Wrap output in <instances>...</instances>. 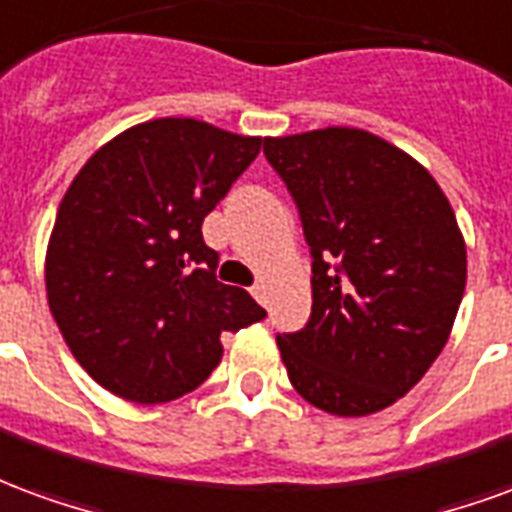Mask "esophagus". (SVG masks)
<instances>
[{"mask_svg":"<svg viewBox=\"0 0 512 512\" xmlns=\"http://www.w3.org/2000/svg\"><path fill=\"white\" fill-rule=\"evenodd\" d=\"M251 294H253V297H256V300L267 305V286H264V283H256V286H253V289H251Z\"/></svg>","mask_w":512,"mask_h":512,"instance_id":"esophagus-1","label":"esophagus"}]
</instances>
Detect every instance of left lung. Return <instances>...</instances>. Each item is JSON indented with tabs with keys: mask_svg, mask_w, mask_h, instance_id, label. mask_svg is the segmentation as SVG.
Instances as JSON below:
<instances>
[{
	"mask_svg": "<svg viewBox=\"0 0 512 512\" xmlns=\"http://www.w3.org/2000/svg\"><path fill=\"white\" fill-rule=\"evenodd\" d=\"M311 248L308 324L278 335L294 390L324 412L395 404L445 349L466 245L436 179L384 138L324 128L264 138Z\"/></svg>",
	"mask_w": 512,
	"mask_h": 512,
	"instance_id": "1",
	"label": "left lung"
}]
</instances>
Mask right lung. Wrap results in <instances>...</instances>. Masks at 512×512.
Wrapping results in <instances>:
<instances>
[{
    "instance_id": "1",
    "label": "right lung",
    "mask_w": 512,
    "mask_h": 512,
    "mask_svg": "<svg viewBox=\"0 0 512 512\" xmlns=\"http://www.w3.org/2000/svg\"><path fill=\"white\" fill-rule=\"evenodd\" d=\"M261 149L199 119L119 133L59 204L46 253L48 308L81 368L133 404L196 390L223 357L220 335L267 316L215 278L201 223Z\"/></svg>"
}]
</instances>
